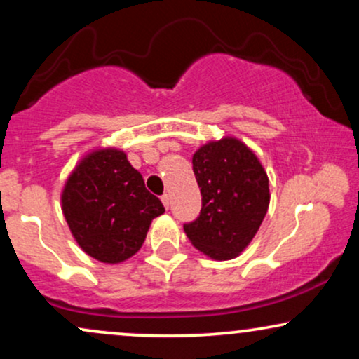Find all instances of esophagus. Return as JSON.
<instances>
[{"mask_svg":"<svg viewBox=\"0 0 359 359\" xmlns=\"http://www.w3.org/2000/svg\"><path fill=\"white\" fill-rule=\"evenodd\" d=\"M162 203L168 209V205H170V196H168V194H163V196H162Z\"/></svg>","mask_w":359,"mask_h":359,"instance_id":"esophagus-1","label":"esophagus"}]
</instances>
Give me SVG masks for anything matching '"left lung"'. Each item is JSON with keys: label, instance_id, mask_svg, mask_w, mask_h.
Segmentation results:
<instances>
[{"label": "left lung", "instance_id": "obj_1", "mask_svg": "<svg viewBox=\"0 0 359 359\" xmlns=\"http://www.w3.org/2000/svg\"><path fill=\"white\" fill-rule=\"evenodd\" d=\"M203 196L199 217L184 226L194 248L216 262L240 257L270 205L269 175L255 151L236 137L204 143L192 155Z\"/></svg>", "mask_w": 359, "mask_h": 359}]
</instances>
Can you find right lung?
Instances as JSON below:
<instances>
[{"label":"right lung","mask_w":359,"mask_h":359,"mask_svg":"<svg viewBox=\"0 0 359 359\" xmlns=\"http://www.w3.org/2000/svg\"><path fill=\"white\" fill-rule=\"evenodd\" d=\"M74 240L90 258L118 265L142 248L151 221L165 212L123 150L94 148L82 155L60 194Z\"/></svg>","instance_id":"right-lung-1"}]
</instances>
